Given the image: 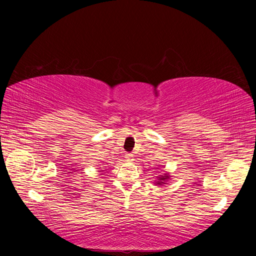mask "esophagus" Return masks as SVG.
<instances>
[{
	"instance_id": "34e87169",
	"label": "esophagus",
	"mask_w": 256,
	"mask_h": 256,
	"mask_svg": "<svg viewBox=\"0 0 256 256\" xmlns=\"http://www.w3.org/2000/svg\"><path fill=\"white\" fill-rule=\"evenodd\" d=\"M125 158H126L128 162H131V160H133V155L132 154H126V155H125Z\"/></svg>"
}]
</instances>
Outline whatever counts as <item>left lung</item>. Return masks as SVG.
<instances>
[{
    "instance_id": "1",
    "label": "left lung",
    "mask_w": 256,
    "mask_h": 256,
    "mask_svg": "<svg viewBox=\"0 0 256 256\" xmlns=\"http://www.w3.org/2000/svg\"><path fill=\"white\" fill-rule=\"evenodd\" d=\"M157 178L158 179H157V182H155V184L157 186H162V184H165L168 182V179L170 178V172H164L162 175H160Z\"/></svg>"
}]
</instances>
